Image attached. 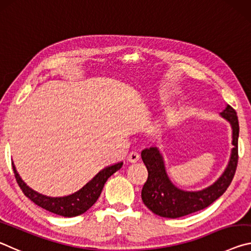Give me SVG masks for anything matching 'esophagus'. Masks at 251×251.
Listing matches in <instances>:
<instances>
[{
    "label": "esophagus",
    "mask_w": 251,
    "mask_h": 251,
    "mask_svg": "<svg viewBox=\"0 0 251 251\" xmlns=\"http://www.w3.org/2000/svg\"><path fill=\"white\" fill-rule=\"evenodd\" d=\"M139 159H140V154H139L137 151H132V152H130L128 155V161L131 163L139 161Z\"/></svg>",
    "instance_id": "esophagus-1"
}]
</instances>
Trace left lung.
I'll list each match as a JSON object with an SVG mask.
<instances>
[{
    "label": "left lung",
    "mask_w": 251,
    "mask_h": 251,
    "mask_svg": "<svg viewBox=\"0 0 251 251\" xmlns=\"http://www.w3.org/2000/svg\"><path fill=\"white\" fill-rule=\"evenodd\" d=\"M220 116L230 122L232 128L231 155L228 166L217 181L200 191H184L176 187L168 178L163 158L157 147L142 150L141 158L148 169V180L141 191L143 203L151 211L164 218H179L202 210L216 201L231 183L238 163L239 122L237 112L227 105Z\"/></svg>",
    "instance_id": "obj_1"
}]
</instances>
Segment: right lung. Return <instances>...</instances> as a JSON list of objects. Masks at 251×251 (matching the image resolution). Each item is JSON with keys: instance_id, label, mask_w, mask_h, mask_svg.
Returning <instances> with one entry per match:
<instances>
[{"instance_id": "obj_1", "label": "right lung", "mask_w": 251, "mask_h": 251, "mask_svg": "<svg viewBox=\"0 0 251 251\" xmlns=\"http://www.w3.org/2000/svg\"><path fill=\"white\" fill-rule=\"evenodd\" d=\"M122 164L123 162H119L113 164V166L104 168L103 170H101L94 176L91 181H89L84 187H82L79 191L70 196L55 197V198L41 195L30 187H27L25 182L21 179V176L16 172L13 162H12V168H13L14 176L19 187L21 188L23 194L35 204H38L45 210L55 213V215L63 217H75L84 213L96 203V201L101 195V191L104 187L106 180L114 172L120 169Z\"/></svg>"}]
</instances>
